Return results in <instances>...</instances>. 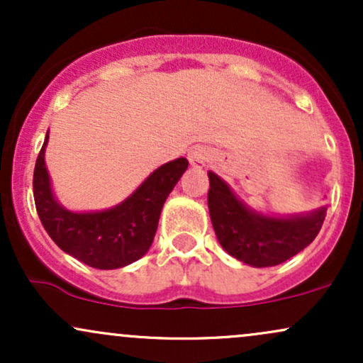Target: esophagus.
Instances as JSON below:
<instances>
[{"label": "esophagus", "mask_w": 363, "mask_h": 363, "mask_svg": "<svg viewBox=\"0 0 363 363\" xmlns=\"http://www.w3.org/2000/svg\"><path fill=\"white\" fill-rule=\"evenodd\" d=\"M187 158H189V164L193 165L194 169H203L206 165V162L210 160V152H208V148L205 147H194L189 150Z\"/></svg>", "instance_id": "34e87169"}]
</instances>
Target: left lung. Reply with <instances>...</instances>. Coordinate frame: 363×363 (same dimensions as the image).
Listing matches in <instances>:
<instances>
[{"instance_id": "left-lung-1", "label": "left lung", "mask_w": 363, "mask_h": 363, "mask_svg": "<svg viewBox=\"0 0 363 363\" xmlns=\"http://www.w3.org/2000/svg\"><path fill=\"white\" fill-rule=\"evenodd\" d=\"M208 210L216 239L235 259L268 268L285 262L309 245L326 218V206L309 213L269 216L249 208L215 172H208Z\"/></svg>"}]
</instances>
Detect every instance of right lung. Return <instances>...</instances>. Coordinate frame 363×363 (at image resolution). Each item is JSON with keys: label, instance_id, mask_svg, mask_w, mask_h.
<instances>
[{"label": "right lung", "instance_id": "obj_1", "mask_svg": "<svg viewBox=\"0 0 363 363\" xmlns=\"http://www.w3.org/2000/svg\"><path fill=\"white\" fill-rule=\"evenodd\" d=\"M49 131L34 170V199L45 232L69 256L97 269H118L148 252L165 199L186 172L184 157L153 170L119 205L101 211H72L52 193L44 153Z\"/></svg>", "mask_w": 363, "mask_h": 363}]
</instances>
